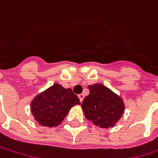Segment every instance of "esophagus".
Returning a JSON list of instances; mask_svg holds the SVG:
<instances>
[{"mask_svg": "<svg viewBox=\"0 0 158 158\" xmlns=\"http://www.w3.org/2000/svg\"><path fill=\"white\" fill-rule=\"evenodd\" d=\"M78 98H79V99H80V101L81 102H82V100H83V98H84V95L82 94H79L78 95Z\"/></svg>", "mask_w": 158, "mask_h": 158, "instance_id": "esophagus-1", "label": "esophagus"}]
</instances>
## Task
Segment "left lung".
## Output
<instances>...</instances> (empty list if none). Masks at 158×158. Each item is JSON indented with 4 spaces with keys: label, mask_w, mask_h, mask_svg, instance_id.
I'll return each mask as SVG.
<instances>
[{
    "label": "left lung",
    "mask_w": 158,
    "mask_h": 158,
    "mask_svg": "<svg viewBox=\"0 0 158 158\" xmlns=\"http://www.w3.org/2000/svg\"><path fill=\"white\" fill-rule=\"evenodd\" d=\"M89 89L82 104L85 118L101 128L113 127L124 113L123 98L101 83L89 85Z\"/></svg>",
    "instance_id": "left-lung-1"
}]
</instances>
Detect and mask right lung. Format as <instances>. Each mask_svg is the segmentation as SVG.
<instances>
[{"instance_id":"obj_1","label":"right lung","mask_w":158,"mask_h":158,"mask_svg":"<svg viewBox=\"0 0 158 158\" xmlns=\"http://www.w3.org/2000/svg\"><path fill=\"white\" fill-rule=\"evenodd\" d=\"M71 89L55 83L38 94L31 102L34 119L41 126L52 127L60 125L73 106L81 105Z\"/></svg>"}]
</instances>
